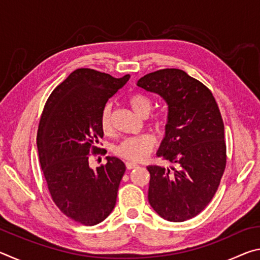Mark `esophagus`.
<instances>
[{
	"instance_id": "esophagus-1",
	"label": "esophagus",
	"mask_w": 260,
	"mask_h": 260,
	"mask_svg": "<svg viewBox=\"0 0 260 260\" xmlns=\"http://www.w3.org/2000/svg\"><path fill=\"white\" fill-rule=\"evenodd\" d=\"M125 165H126V169H127V170L135 169V167H138V166H139L138 164H136V162H132V161H126V162H125Z\"/></svg>"
}]
</instances>
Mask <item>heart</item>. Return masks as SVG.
Returning <instances> with one entry per match:
<instances>
[{
	"mask_svg": "<svg viewBox=\"0 0 260 260\" xmlns=\"http://www.w3.org/2000/svg\"><path fill=\"white\" fill-rule=\"evenodd\" d=\"M131 108L141 117H148L152 111L153 103L148 95L143 93H134L128 98ZM101 128L104 133H110L112 129V105L108 103L104 105L100 118ZM166 125L165 118L158 117L153 120V126L158 131L164 129ZM156 144V140L150 134L132 136L122 140L116 147V153L122 159L131 161H141L150 155Z\"/></svg>",
	"mask_w": 260,
	"mask_h": 260,
	"instance_id": "obj_1",
	"label": "heart"
}]
</instances>
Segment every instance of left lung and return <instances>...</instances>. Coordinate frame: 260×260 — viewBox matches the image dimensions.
I'll list each match as a JSON object with an SVG mask.
<instances>
[{
	"instance_id": "8db88e82",
	"label": "left lung",
	"mask_w": 260,
	"mask_h": 260,
	"mask_svg": "<svg viewBox=\"0 0 260 260\" xmlns=\"http://www.w3.org/2000/svg\"><path fill=\"white\" fill-rule=\"evenodd\" d=\"M138 86L160 95L169 105L157 156L175 164L171 170L148 166L149 203L169 221H186L206 208L225 172L221 113L209 88L182 70H158L141 78Z\"/></svg>"
}]
</instances>
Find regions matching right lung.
<instances>
[{
  "label": "right lung",
  "mask_w": 260,
  "mask_h": 260,
  "mask_svg": "<svg viewBox=\"0 0 260 260\" xmlns=\"http://www.w3.org/2000/svg\"><path fill=\"white\" fill-rule=\"evenodd\" d=\"M93 69H78L48 98L37 143L48 190L57 208L81 225L94 226L112 212L126 166L119 158L90 169L88 158L100 153L101 112L128 81Z\"/></svg>",
  "instance_id": "add662e5"
}]
</instances>
